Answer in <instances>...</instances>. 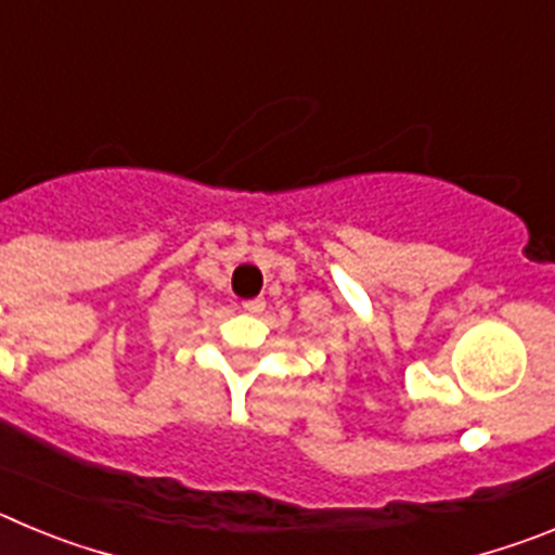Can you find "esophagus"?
Returning a JSON list of instances; mask_svg holds the SVG:
<instances>
[{
    "label": "esophagus",
    "mask_w": 555,
    "mask_h": 555,
    "mask_svg": "<svg viewBox=\"0 0 555 555\" xmlns=\"http://www.w3.org/2000/svg\"><path fill=\"white\" fill-rule=\"evenodd\" d=\"M242 308H244V311H247V313H261L263 308H267V302H263L261 297H255V300H244Z\"/></svg>",
    "instance_id": "34e87169"
}]
</instances>
